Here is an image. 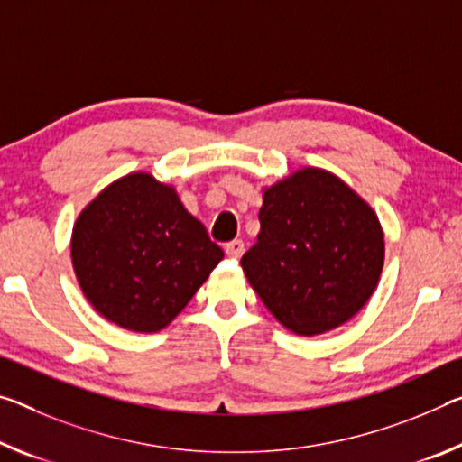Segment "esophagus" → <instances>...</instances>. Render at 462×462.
Instances as JSON below:
<instances>
[{
    "mask_svg": "<svg viewBox=\"0 0 462 462\" xmlns=\"http://www.w3.org/2000/svg\"><path fill=\"white\" fill-rule=\"evenodd\" d=\"M245 253V243L243 240H232V243L226 245V254L232 259H240Z\"/></svg>",
    "mask_w": 462,
    "mask_h": 462,
    "instance_id": "obj_1",
    "label": "esophagus"
}]
</instances>
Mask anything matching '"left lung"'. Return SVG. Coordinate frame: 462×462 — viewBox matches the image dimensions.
<instances>
[{"label":"left lung","mask_w":462,"mask_h":462,"mask_svg":"<svg viewBox=\"0 0 462 462\" xmlns=\"http://www.w3.org/2000/svg\"><path fill=\"white\" fill-rule=\"evenodd\" d=\"M259 219L257 243L240 265L288 331H333L374 294L384 267L383 224L337 174L298 168L263 189Z\"/></svg>","instance_id":"obj_1"}]
</instances>
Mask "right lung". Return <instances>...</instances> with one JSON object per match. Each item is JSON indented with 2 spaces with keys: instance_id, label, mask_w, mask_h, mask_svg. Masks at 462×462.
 Returning a JSON list of instances; mask_svg holds the SVG:
<instances>
[{
  "instance_id": "obj_1",
  "label": "right lung",
  "mask_w": 462,
  "mask_h": 462,
  "mask_svg": "<svg viewBox=\"0 0 462 462\" xmlns=\"http://www.w3.org/2000/svg\"><path fill=\"white\" fill-rule=\"evenodd\" d=\"M69 246L92 309L134 333L171 325L224 259L174 185L142 171L113 180L79 211Z\"/></svg>"
}]
</instances>
